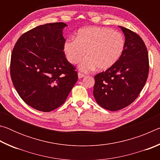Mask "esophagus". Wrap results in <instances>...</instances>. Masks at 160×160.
I'll use <instances>...</instances> for the list:
<instances>
[{"instance_id":"1","label":"esophagus","mask_w":160,"mask_h":160,"mask_svg":"<svg viewBox=\"0 0 160 160\" xmlns=\"http://www.w3.org/2000/svg\"><path fill=\"white\" fill-rule=\"evenodd\" d=\"M78 78H79V79H80V78H84V77L85 76V75L82 74V73H80V72H78Z\"/></svg>"}]
</instances>
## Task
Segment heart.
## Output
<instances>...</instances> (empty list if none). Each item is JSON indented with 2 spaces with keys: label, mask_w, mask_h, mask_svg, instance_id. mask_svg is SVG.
I'll use <instances>...</instances> for the list:
<instances>
[{
  "label": "heart",
  "mask_w": 160,
  "mask_h": 160,
  "mask_svg": "<svg viewBox=\"0 0 160 160\" xmlns=\"http://www.w3.org/2000/svg\"><path fill=\"white\" fill-rule=\"evenodd\" d=\"M125 41L120 32L107 28L88 27L78 32L76 39H67L63 51L70 63L77 64L86 51L87 57L79 65L82 72H88L97 68L105 70L113 66L121 58Z\"/></svg>",
  "instance_id": "heart-1"
}]
</instances>
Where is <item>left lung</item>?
<instances>
[{
	"mask_svg": "<svg viewBox=\"0 0 160 160\" xmlns=\"http://www.w3.org/2000/svg\"><path fill=\"white\" fill-rule=\"evenodd\" d=\"M125 35V47L118 61L94 76L93 95L100 107L118 111L138 97L147 81L149 59L147 48L136 33L119 26Z\"/></svg>",
	"mask_w": 160,
	"mask_h": 160,
	"instance_id": "obj_1",
	"label": "left lung"
}]
</instances>
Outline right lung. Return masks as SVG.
I'll list each match as a JSON object with an SVG mask.
<instances>
[{"mask_svg": "<svg viewBox=\"0 0 160 160\" xmlns=\"http://www.w3.org/2000/svg\"><path fill=\"white\" fill-rule=\"evenodd\" d=\"M64 22L48 23L25 32L13 48L10 75L22 99L48 112L66 102L78 80L63 51Z\"/></svg>", "mask_w": 160, "mask_h": 160, "instance_id": "add662e5", "label": "right lung"}]
</instances>
